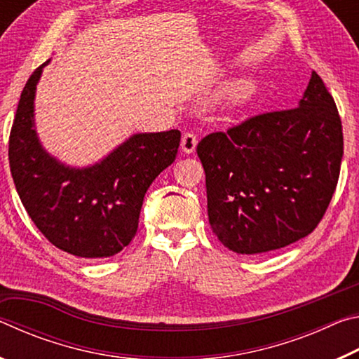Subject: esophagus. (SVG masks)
I'll return each mask as SVG.
<instances>
[{"mask_svg":"<svg viewBox=\"0 0 359 359\" xmlns=\"http://www.w3.org/2000/svg\"><path fill=\"white\" fill-rule=\"evenodd\" d=\"M196 144H198V137L194 133L188 131L184 136H182L180 145H182V150H184L185 154H193L194 149H196Z\"/></svg>","mask_w":359,"mask_h":359,"instance_id":"1","label":"esophagus"}]
</instances>
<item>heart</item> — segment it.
<instances>
[{
  "label": "heart",
  "mask_w": 359,
  "mask_h": 359,
  "mask_svg": "<svg viewBox=\"0 0 359 359\" xmlns=\"http://www.w3.org/2000/svg\"><path fill=\"white\" fill-rule=\"evenodd\" d=\"M255 85L248 81H238L229 83L222 92V100L229 107H241L252 100Z\"/></svg>",
  "instance_id": "b5f03b06"
}]
</instances>
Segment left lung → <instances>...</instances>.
<instances>
[{"instance_id": "left-lung-1", "label": "left lung", "mask_w": 359, "mask_h": 359, "mask_svg": "<svg viewBox=\"0 0 359 359\" xmlns=\"http://www.w3.org/2000/svg\"><path fill=\"white\" fill-rule=\"evenodd\" d=\"M196 151L218 241L236 253H264L306 238L323 218L340 174L342 121L312 71L299 106L210 133Z\"/></svg>"}]
</instances>
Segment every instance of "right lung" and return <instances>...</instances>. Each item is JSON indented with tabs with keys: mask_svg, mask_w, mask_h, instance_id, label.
Segmentation results:
<instances>
[{
	"mask_svg": "<svg viewBox=\"0 0 359 359\" xmlns=\"http://www.w3.org/2000/svg\"><path fill=\"white\" fill-rule=\"evenodd\" d=\"M23 87L9 136V166L23 208L44 238L81 258H107L136 236L145 191L172 165L180 131L131 136L92 168L58 163L34 131V92L42 68Z\"/></svg>",
	"mask_w": 359,
	"mask_h": 359,
	"instance_id": "1",
	"label": "right lung"
}]
</instances>
